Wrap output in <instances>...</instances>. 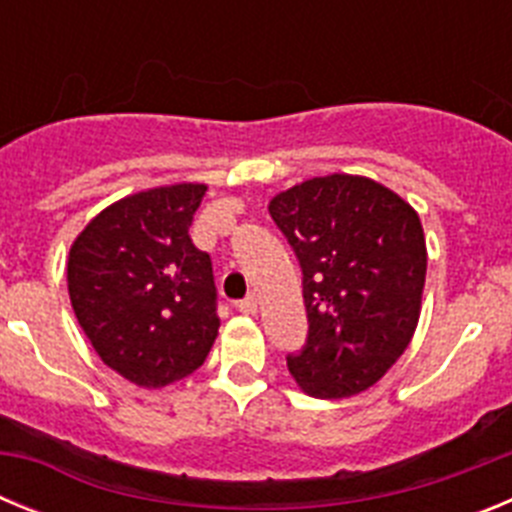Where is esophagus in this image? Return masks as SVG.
I'll return each mask as SVG.
<instances>
[{"mask_svg": "<svg viewBox=\"0 0 512 512\" xmlns=\"http://www.w3.org/2000/svg\"><path fill=\"white\" fill-rule=\"evenodd\" d=\"M238 310L241 312H246V315H253V312L259 310V300H256V295H248V297H243V300H238Z\"/></svg>", "mask_w": 512, "mask_h": 512, "instance_id": "34e87169", "label": "esophagus"}]
</instances>
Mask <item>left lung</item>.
Masks as SVG:
<instances>
[{
    "label": "left lung",
    "instance_id": "obj_1",
    "mask_svg": "<svg viewBox=\"0 0 512 512\" xmlns=\"http://www.w3.org/2000/svg\"><path fill=\"white\" fill-rule=\"evenodd\" d=\"M269 215L300 261L310 325L289 374L323 400L369 390L420 318L428 253L418 212L366 176L330 174L277 194Z\"/></svg>",
    "mask_w": 512,
    "mask_h": 512
}]
</instances>
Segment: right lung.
Instances as JSON below:
<instances>
[{
  "mask_svg": "<svg viewBox=\"0 0 512 512\" xmlns=\"http://www.w3.org/2000/svg\"><path fill=\"white\" fill-rule=\"evenodd\" d=\"M205 192V184H171L130 194L71 246L76 320L99 359L138 387L184 379L215 343L212 259L189 238Z\"/></svg>",
  "mask_w": 512,
  "mask_h": 512,
  "instance_id": "obj_1",
  "label": "right lung"
}]
</instances>
